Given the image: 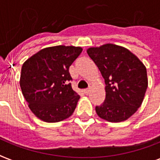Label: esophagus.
<instances>
[{"label": "esophagus", "mask_w": 160, "mask_h": 160, "mask_svg": "<svg viewBox=\"0 0 160 160\" xmlns=\"http://www.w3.org/2000/svg\"><path fill=\"white\" fill-rule=\"evenodd\" d=\"M84 92H85V93H86L87 95V94L90 92V88H87V89H85V90H84Z\"/></svg>", "instance_id": "esophagus-1"}]
</instances>
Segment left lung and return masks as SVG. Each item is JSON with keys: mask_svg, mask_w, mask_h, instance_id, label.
Listing matches in <instances>:
<instances>
[{"mask_svg": "<svg viewBox=\"0 0 160 160\" xmlns=\"http://www.w3.org/2000/svg\"><path fill=\"white\" fill-rule=\"evenodd\" d=\"M105 82V99L96 106L98 116L120 122L137 111L148 86L147 68L137 56L122 46L105 43L87 49Z\"/></svg>", "mask_w": 160, "mask_h": 160, "instance_id": "1", "label": "left lung"}]
</instances>
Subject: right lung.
I'll use <instances>...</instances> for the list:
<instances>
[{
	"instance_id": "add662e5",
	"label": "right lung",
	"mask_w": 160,
	"mask_h": 160,
	"mask_svg": "<svg viewBox=\"0 0 160 160\" xmlns=\"http://www.w3.org/2000/svg\"><path fill=\"white\" fill-rule=\"evenodd\" d=\"M81 47L57 45L41 49L23 63L19 85L28 107L40 120L57 122L73 114L80 95L72 89L69 67Z\"/></svg>"
}]
</instances>
